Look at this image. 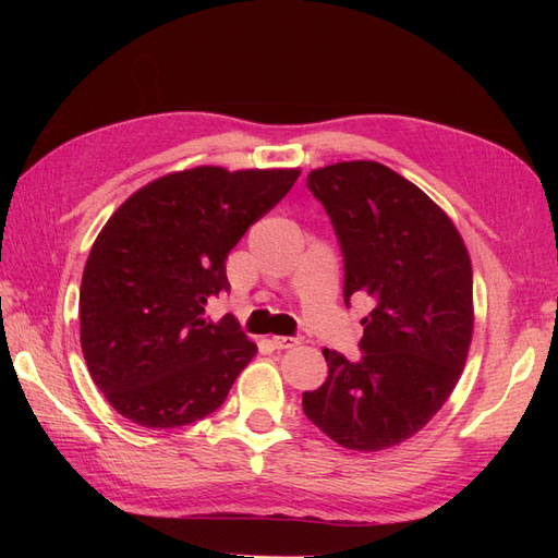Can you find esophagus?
Listing matches in <instances>:
<instances>
[{"label":"esophagus","instance_id":"34e87169","mask_svg":"<svg viewBox=\"0 0 558 558\" xmlns=\"http://www.w3.org/2000/svg\"><path fill=\"white\" fill-rule=\"evenodd\" d=\"M269 342H272L275 349H291V347H295L300 340H298V337H283V335H279V337H272V340H269Z\"/></svg>","mask_w":558,"mask_h":558}]
</instances>
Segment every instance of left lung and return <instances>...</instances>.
I'll use <instances>...</instances> for the list:
<instances>
[{"label":"left lung","mask_w":558,"mask_h":558,"mask_svg":"<svg viewBox=\"0 0 558 558\" xmlns=\"http://www.w3.org/2000/svg\"><path fill=\"white\" fill-rule=\"evenodd\" d=\"M344 258V305L373 300L361 361L324 349L328 377L302 410L353 451L400 445L451 396L472 340V267L449 216L412 181L375 160L310 172Z\"/></svg>","instance_id":"1"}]
</instances>
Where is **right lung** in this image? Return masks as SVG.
Listing matches in <instances>:
<instances>
[{"instance_id":"add662e5","label":"right lung","mask_w":558,"mask_h":558,"mask_svg":"<svg viewBox=\"0 0 558 558\" xmlns=\"http://www.w3.org/2000/svg\"><path fill=\"white\" fill-rule=\"evenodd\" d=\"M300 170L195 167L160 177L109 218L83 269L81 349L111 408L177 428L221 408L256 356L238 320L205 316L230 291L226 258Z\"/></svg>"}]
</instances>
